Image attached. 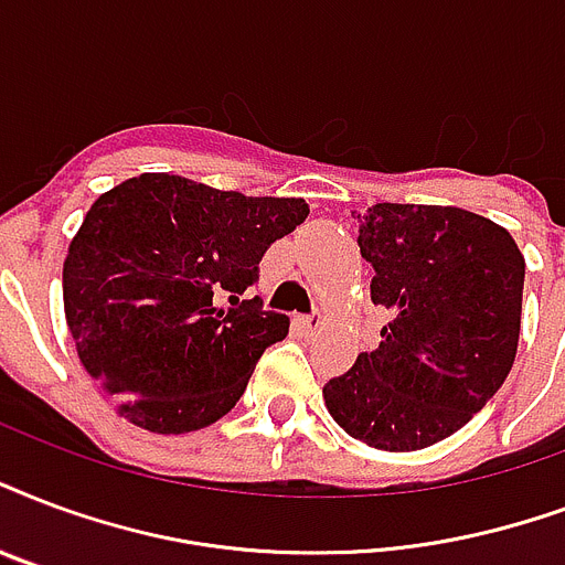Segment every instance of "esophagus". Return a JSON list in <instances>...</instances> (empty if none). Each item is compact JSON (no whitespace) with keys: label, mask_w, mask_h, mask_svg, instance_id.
<instances>
[{"label":"esophagus","mask_w":565,"mask_h":565,"mask_svg":"<svg viewBox=\"0 0 565 565\" xmlns=\"http://www.w3.org/2000/svg\"><path fill=\"white\" fill-rule=\"evenodd\" d=\"M301 329H308V331H317L322 326V317L320 313H308V317H301Z\"/></svg>","instance_id":"34e87169"}]
</instances>
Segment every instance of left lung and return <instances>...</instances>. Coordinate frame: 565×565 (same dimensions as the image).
Returning <instances> with one entry per match:
<instances>
[{
  "instance_id": "8db88e82",
  "label": "left lung",
  "mask_w": 565,
  "mask_h": 565,
  "mask_svg": "<svg viewBox=\"0 0 565 565\" xmlns=\"http://www.w3.org/2000/svg\"><path fill=\"white\" fill-rule=\"evenodd\" d=\"M370 299L391 320L373 352L322 387L331 417L376 450L454 436L498 394L522 329L524 257L459 206L373 204L359 215Z\"/></svg>"
}]
</instances>
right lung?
<instances>
[{
  "label": "right lung",
  "instance_id": "right-lung-1",
  "mask_svg": "<svg viewBox=\"0 0 565 565\" xmlns=\"http://www.w3.org/2000/svg\"><path fill=\"white\" fill-rule=\"evenodd\" d=\"M308 218L301 198H248L139 174L94 201L64 260V313L82 367L150 433L215 424L287 313L248 287L266 248Z\"/></svg>",
  "mask_w": 565,
  "mask_h": 565
}]
</instances>
